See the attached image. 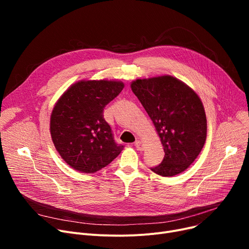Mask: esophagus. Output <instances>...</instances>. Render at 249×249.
Wrapping results in <instances>:
<instances>
[{
    "label": "esophagus",
    "instance_id": "34e87169",
    "mask_svg": "<svg viewBox=\"0 0 249 249\" xmlns=\"http://www.w3.org/2000/svg\"><path fill=\"white\" fill-rule=\"evenodd\" d=\"M134 145H135V147H136L137 150H142V149H143V146H144V145H143V143H142L141 141H139V140L135 141Z\"/></svg>",
    "mask_w": 249,
    "mask_h": 249
}]
</instances>
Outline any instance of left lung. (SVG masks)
Segmentation results:
<instances>
[{
    "mask_svg": "<svg viewBox=\"0 0 249 249\" xmlns=\"http://www.w3.org/2000/svg\"><path fill=\"white\" fill-rule=\"evenodd\" d=\"M131 89L152 120L164 150L163 160L151 171L162 177L186 171L206 141L207 119L200 98L171 75L136 80Z\"/></svg>",
    "mask_w": 249,
    "mask_h": 249,
    "instance_id": "obj_1",
    "label": "left lung"
}]
</instances>
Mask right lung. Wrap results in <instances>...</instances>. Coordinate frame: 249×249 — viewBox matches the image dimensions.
<instances>
[{
  "label": "right lung",
  "mask_w": 249,
  "mask_h": 249,
  "mask_svg": "<svg viewBox=\"0 0 249 249\" xmlns=\"http://www.w3.org/2000/svg\"><path fill=\"white\" fill-rule=\"evenodd\" d=\"M115 81H81L55 104L50 134L62 160L75 171L93 174L112 162L123 150L114 140L104 109L121 93Z\"/></svg>",
  "instance_id": "right-lung-1"
}]
</instances>
